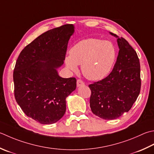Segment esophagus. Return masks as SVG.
<instances>
[{
    "label": "esophagus",
    "mask_w": 154,
    "mask_h": 154,
    "mask_svg": "<svg viewBox=\"0 0 154 154\" xmlns=\"http://www.w3.org/2000/svg\"><path fill=\"white\" fill-rule=\"evenodd\" d=\"M84 85H85V84H84L83 81L82 80H81V79H78V80L77 81V86L78 87H80V86Z\"/></svg>",
    "instance_id": "34e87169"
}]
</instances>
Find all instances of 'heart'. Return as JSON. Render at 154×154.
<instances>
[{
  "mask_svg": "<svg viewBox=\"0 0 154 154\" xmlns=\"http://www.w3.org/2000/svg\"><path fill=\"white\" fill-rule=\"evenodd\" d=\"M65 58L67 67L72 71L81 65V71L87 79L96 81L109 73L116 58V49L108 41L89 38L78 42Z\"/></svg>",
  "mask_w": 154,
  "mask_h": 154,
  "instance_id": "1",
  "label": "heart"
}]
</instances>
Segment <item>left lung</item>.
I'll return each mask as SVG.
<instances>
[{
  "label": "left lung",
  "instance_id": "obj_1",
  "mask_svg": "<svg viewBox=\"0 0 154 154\" xmlns=\"http://www.w3.org/2000/svg\"><path fill=\"white\" fill-rule=\"evenodd\" d=\"M117 39L119 53L112 71L107 77L89 85L90 107L95 116L115 119L128 112L140 93V63L135 51L125 38Z\"/></svg>",
  "mask_w": 154,
  "mask_h": 154
}]
</instances>
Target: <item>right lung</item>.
Here are the masks:
<instances>
[{
	"instance_id": "add662e5",
	"label": "right lung",
	"mask_w": 154,
	"mask_h": 154,
	"mask_svg": "<svg viewBox=\"0 0 154 154\" xmlns=\"http://www.w3.org/2000/svg\"><path fill=\"white\" fill-rule=\"evenodd\" d=\"M74 29L68 24L43 33L24 48L17 60L15 99L27 116L42 124L62 118L66 98L76 89L75 77L63 78L57 71L64 63Z\"/></svg>"
}]
</instances>
